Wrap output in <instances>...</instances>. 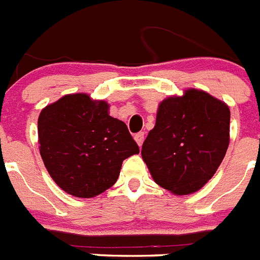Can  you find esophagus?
Returning a JSON list of instances; mask_svg holds the SVG:
<instances>
[{
    "label": "esophagus",
    "mask_w": 260,
    "mask_h": 260,
    "mask_svg": "<svg viewBox=\"0 0 260 260\" xmlns=\"http://www.w3.org/2000/svg\"><path fill=\"white\" fill-rule=\"evenodd\" d=\"M134 139L135 142H137V144L139 147L143 144V141H144V133H138V134L134 135Z\"/></svg>",
    "instance_id": "1"
}]
</instances>
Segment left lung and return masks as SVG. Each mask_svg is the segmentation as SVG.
Here are the masks:
<instances>
[{
  "mask_svg": "<svg viewBox=\"0 0 260 260\" xmlns=\"http://www.w3.org/2000/svg\"><path fill=\"white\" fill-rule=\"evenodd\" d=\"M229 123L228 105L206 91L187 88L164 99L142 146L153 181L174 195L201 190L228 150Z\"/></svg>",
  "mask_w": 260,
  "mask_h": 260,
  "instance_id": "1",
  "label": "left lung"
}]
</instances>
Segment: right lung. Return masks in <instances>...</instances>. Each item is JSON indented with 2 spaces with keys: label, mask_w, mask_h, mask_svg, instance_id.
Returning a JSON list of instances; mask_svg holds the SVG:
<instances>
[{
  "label": "right lung",
  "mask_w": 260,
  "mask_h": 260,
  "mask_svg": "<svg viewBox=\"0 0 260 260\" xmlns=\"http://www.w3.org/2000/svg\"><path fill=\"white\" fill-rule=\"evenodd\" d=\"M38 135L48 173L77 198H93L112 187L123 160L139 153L126 123L109 116V104L82 92L43 108Z\"/></svg>",
  "instance_id": "1"
}]
</instances>
